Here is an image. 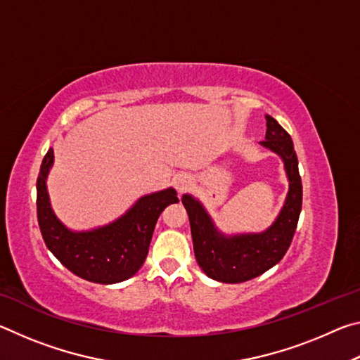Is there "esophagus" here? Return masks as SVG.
<instances>
[{"instance_id": "esophagus-1", "label": "esophagus", "mask_w": 360, "mask_h": 360, "mask_svg": "<svg viewBox=\"0 0 360 360\" xmlns=\"http://www.w3.org/2000/svg\"><path fill=\"white\" fill-rule=\"evenodd\" d=\"M191 184H192V179H191V176L188 174H179V176H176L174 178V186H176V188H178V192H184V191H187L188 187H191Z\"/></svg>"}]
</instances>
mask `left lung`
Segmentation results:
<instances>
[{
    "label": "left lung",
    "mask_w": 360,
    "mask_h": 360,
    "mask_svg": "<svg viewBox=\"0 0 360 360\" xmlns=\"http://www.w3.org/2000/svg\"><path fill=\"white\" fill-rule=\"evenodd\" d=\"M266 133L264 148L283 158L289 179V192L276 221L260 233L224 235L212 222L205 206L192 195H182L187 210L198 265L210 278L221 283H245L275 266L284 257L294 238L302 211V179L294 143L271 115H265Z\"/></svg>",
    "instance_id": "8db88e82"
}]
</instances>
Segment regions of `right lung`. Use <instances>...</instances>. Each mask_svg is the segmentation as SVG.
Segmentation results:
<instances>
[{
	"instance_id": "right-lung-1",
	"label": "right lung",
	"mask_w": 360,
	"mask_h": 360,
	"mask_svg": "<svg viewBox=\"0 0 360 360\" xmlns=\"http://www.w3.org/2000/svg\"><path fill=\"white\" fill-rule=\"evenodd\" d=\"M53 149L44 155L36 181L38 222L46 246L76 276L90 283L114 284L131 278L144 264L155 224L168 205L178 203L173 187L144 195L124 216L103 227L72 231L56 216L46 186Z\"/></svg>"
}]
</instances>
